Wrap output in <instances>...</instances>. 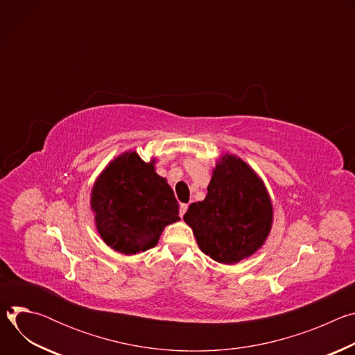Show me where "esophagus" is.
<instances>
[{
  "mask_svg": "<svg viewBox=\"0 0 355 355\" xmlns=\"http://www.w3.org/2000/svg\"><path fill=\"white\" fill-rule=\"evenodd\" d=\"M187 209H188V205H187V204H181V207H180V216H181V218L185 215Z\"/></svg>",
  "mask_w": 355,
  "mask_h": 355,
  "instance_id": "1",
  "label": "esophagus"
}]
</instances>
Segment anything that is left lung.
Listing matches in <instances>:
<instances>
[{
    "instance_id": "8db88e82",
    "label": "left lung",
    "mask_w": 355,
    "mask_h": 355,
    "mask_svg": "<svg viewBox=\"0 0 355 355\" xmlns=\"http://www.w3.org/2000/svg\"><path fill=\"white\" fill-rule=\"evenodd\" d=\"M272 218L263 180L240 157L226 153L212 171L205 199L189 205L184 222L207 256L233 266L263 247Z\"/></svg>"
}]
</instances>
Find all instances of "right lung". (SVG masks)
<instances>
[{
	"label": "right lung",
	"mask_w": 355,
	"mask_h": 355,
	"mask_svg": "<svg viewBox=\"0 0 355 355\" xmlns=\"http://www.w3.org/2000/svg\"><path fill=\"white\" fill-rule=\"evenodd\" d=\"M156 159L125 151L98 175L91 191L96 232L107 245L132 256L155 247L166 226L180 220L178 202Z\"/></svg>",
	"instance_id": "right-lung-1"
}]
</instances>
